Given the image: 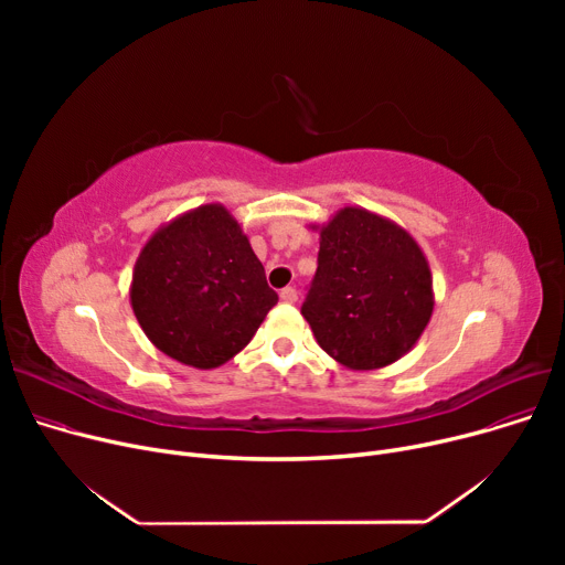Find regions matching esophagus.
<instances>
[{"label":"esophagus","mask_w":565,"mask_h":565,"mask_svg":"<svg viewBox=\"0 0 565 565\" xmlns=\"http://www.w3.org/2000/svg\"><path fill=\"white\" fill-rule=\"evenodd\" d=\"M281 300L286 302V305H292V302H298V290H295L292 286H288V288H284L281 292Z\"/></svg>","instance_id":"1"}]
</instances>
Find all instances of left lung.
<instances>
[{"mask_svg": "<svg viewBox=\"0 0 565 565\" xmlns=\"http://www.w3.org/2000/svg\"><path fill=\"white\" fill-rule=\"evenodd\" d=\"M309 226L320 233V252L302 316L318 345L350 371H375L405 358L435 307L419 243L360 205Z\"/></svg>", "mask_w": 565, "mask_h": 565, "instance_id": "left-lung-1", "label": "left lung"}]
</instances>
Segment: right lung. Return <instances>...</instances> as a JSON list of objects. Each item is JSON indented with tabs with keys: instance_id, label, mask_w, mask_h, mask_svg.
Instances as JSON below:
<instances>
[{
	"instance_id": "1",
	"label": "right lung",
	"mask_w": 565,
	"mask_h": 565,
	"mask_svg": "<svg viewBox=\"0 0 565 565\" xmlns=\"http://www.w3.org/2000/svg\"><path fill=\"white\" fill-rule=\"evenodd\" d=\"M277 300L249 237L222 203L162 224L141 247L130 284L148 341L201 371L235 358Z\"/></svg>"
}]
</instances>
